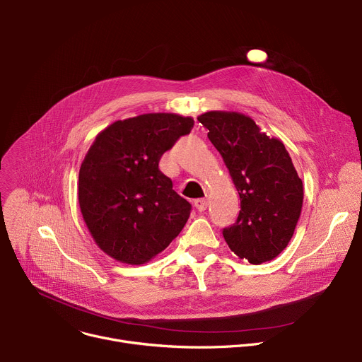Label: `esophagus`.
Instances as JSON below:
<instances>
[{
  "label": "esophagus",
  "mask_w": 362,
  "mask_h": 362,
  "mask_svg": "<svg viewBox=\"0 0 362 362\" xmlns=\"http://www.w3.org/2000/svg\"><path fill=\"white\" fill-rule=\"evenodd\" d=\"M194 206H196V209L199 212H204L206 208H208V200H206V199H196Z\"/></svg>",
  "instance_id": "esophagus-1"
}]
</instances>
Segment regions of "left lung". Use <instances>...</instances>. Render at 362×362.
Instances as JSON below:
<instances>
[{
    "mask_svg": "<svg viewBox=\"0 0 362 362\" xmlns=\"http://www.w3.org/2000/svg\"><path fill=\"white\" fill-rule=\"evenodd\" d=\"M229 170L240 211L223 238L240 259L272 261L289 243L300 216L303 186L284 143L249 116L212 110L197 117Z\"/></svg>",
    "mask_w": 362,
    "mask_h": 362,
    "instance_id": "obj_1",
    "label": "left lung"
}]
</instances>
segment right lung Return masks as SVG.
Listing matches in <instances>:
<instances>
[{"mask_svg":"<svg viewBox=\"0 0 362 362\" xmlns=\"http://www.w3.org/2000/svg\"><path fill=\"white\" fill-rule=\"evenodd\" d=\"M175 113H147L101 130L78 173V204L95 245L113 259L141 265L182 232L190 203L159 169L163 153L193 129Z\"/></svg>","mask_w":362,"mask_h":362,"instance_id":"obj_1","label":"right lung"}]
</instances>
